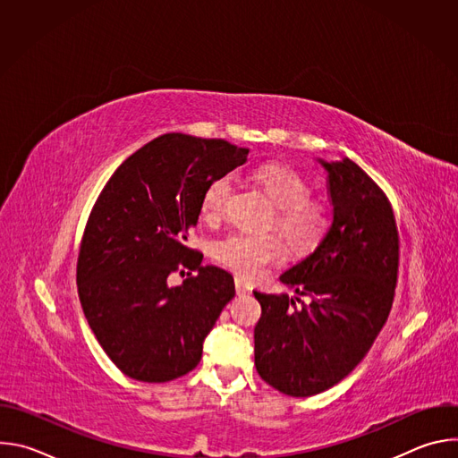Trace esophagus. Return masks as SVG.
<instances>
[{
	"instance_id": "1",
	"label": "esophagus",
	"mask_w": 458,
	"mask_h": 458,
	"mask_svg": "<svg viewBox=\"0 0 458 458\" xmlns=\"http://www.w3.org/2000/svg\"><path fill=\"white\" fill-rule=\"evenodd\" d=\"M235 290L239 295H246L251 292V284L248 281H244L242 277H235Z\"/></svg>"
}]
</instances>
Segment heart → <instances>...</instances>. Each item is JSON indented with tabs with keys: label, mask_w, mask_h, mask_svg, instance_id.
I'll use <instances>...</instances> for the list:
<instances>
[{
	"label": "heart",
	"mask_w": 458,
	"mask_h": 458,
	"mask_svg": "<svg viewBox=\"0 0 458 458\" xmlns=\"http://www.w3.org/2000/svg\"><path fill=\"white\" fill-rule=\"evenodd\" d=\"M251 181L267 193L276 210V225L293 253L311 251L330 232L332 207L324 199L310 198V182L293 168L265 163L251 170ZM230 175H219L208 182L201 195V216L214 223L221 219L232 198ZM214 257L225 267L244 277H257L267 265L284 253L283 241L274 233L233 232L214 242Z\"/></svg>",
	"instance_id": "heart-1"
}]
</instances>
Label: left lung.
Wrapping results in <instances>:
<instances>
[{
	"label": "left lung",
	"instance_id": "left-lung-1",
	"mask_svg": "<svg viewBox=\"0 0 458 458\" xmlns=\"http://www.w3.org/2000/svg\"><path fill=\"white\" fill-rule=\"evenodd\" d=\"M330 232L279 279L299 297L253 292L263 313L253 330L255 368L290 397L341 382L368 353L394 302L399 237L389 203L350 157L326 161Z\"/></svg>",
	"mask_w": 458,
	"mask_h": 458
}]
</instances>
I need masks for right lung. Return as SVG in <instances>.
Listing matches in <instances>:
<instances>
[{"label": "right lung", "mask_w": 458, "mask_h": 458, "mask_svg": "<svg viewBox=\"0 0 458 458\" xmlns=\"http://www.w3.org/2000/svg\"><path fill=\"white\" fill-rule=\"evenodd\" d=\"M225 140L165 134L112 174L89 217L78 292L110 360L130 378L166 382L199 364L203 343L235 295L232 274L186 246L210 181L246 163ZM195 271L179 287L172 271Z\"/></svg>", "instance_id": "add662e5"}]
</instances>
